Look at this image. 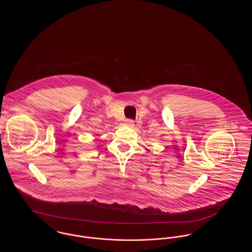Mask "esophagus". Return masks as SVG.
<instances>
[{"instance_id":"esophagus-1","label":"esophagus","mask_w":252,"mask_h":252,"mask_svg":"<svg viewBox=\"0 0 252 252\" xmlns=\"http://www.w3.org/2000/svg\"><path fill=\"white\" fill-rule=\"evenodd\" d=\"M125 125H126V126L132 127V126H134V121L131 120V119H126V120H125Z\"/></svg>"}]
</instances>
